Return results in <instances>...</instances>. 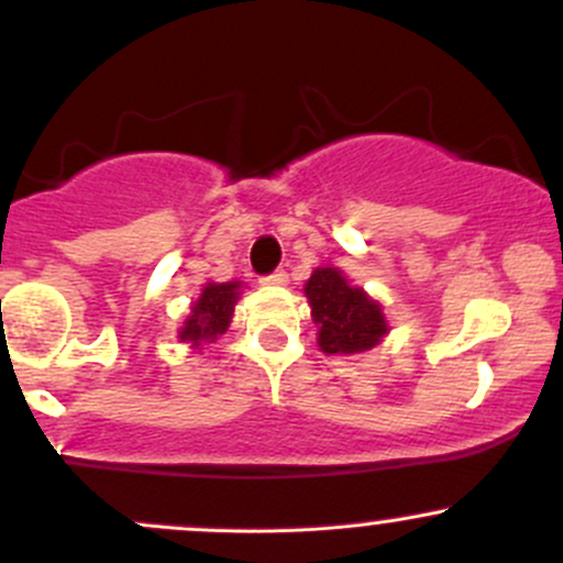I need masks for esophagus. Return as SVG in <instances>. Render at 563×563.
I'll use <instances>...</instances> for the list:
<instances>
[{"mask_svg":"<svg viewBox=\"0 0 563 563\" xmlns=\"http://www.w3.org/2000/svg\"><path fill=\"white\" fill-rule=\"evenodd\" d=\"M261 283H264V286H286L288 275L283 269H277V272H272V275L261 277Z\"/></svg>","mask_w":563,"mask_h":563,"instance_id":"obj_1","label":"esophagus"}]
</instances>
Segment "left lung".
I'll list each match as a JSON object with an SVG mask.
<instances>
[{"label": "left lung", "mask_w": 563, "mask_h": 563, "mask_svg": "<svg viewBox=\"0 0 563 563\" xmlns=\"http://www.w3.org/2000/svg\"><path fill=\"white\" fill-rule=\"evenodd\" d=\"M305 297L318 323V349L323 354H362L389 332L382 305L351 286L334 266H321L310 275Z\"/></svg>", "instance_id": "8db88e82"}]
</instances>
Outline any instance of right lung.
I'll list each match as a JSON object with an SVG mask.
<instances>
[{
    "mask_svg": "<svg viewBox=\"0 0 563 563\" xmlns=\"http://www.w3.org/2000/svg\"><path fill=\"white\" fill-rule=\"evenodd\" d=\"M242 283H207L201 297L192 302L190 316L185 318V327L179 329L181 343H192L198 349L201 343H214L220 334L229 329L234 305L240 299Z\"/></svg>",
    "mask_w": 563,
    "mask_h": 563,
    "instance_id": "add662e5",
    "label": "right lung"
}]
</instances>
